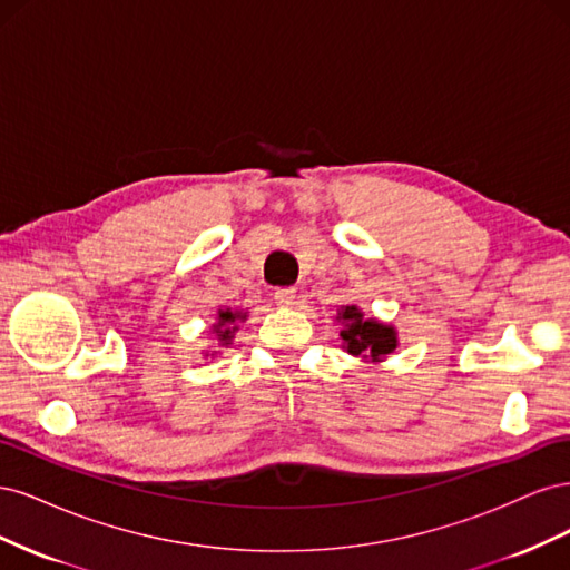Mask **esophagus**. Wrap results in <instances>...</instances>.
Segmentation results:
<instances>
[{
	"label": "esophagus",
	"instance_id": "obj_1",
	"mask_svg": "<svg viewBox=\"0 0 570 570\" xmlns=\"http://www.w3.org/2000/svg\"><path fill=\"white\" fill-rule=\"evenodd\" d=\"M295 287H278L275 289V302H278V306H292L295 304V299H297V295H295Z\"/></svg>",
	"mask_w": 570,
	"mask_h": 570
}]
</instances>
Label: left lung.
Returning <instances> with one entry per match:
<instances>
[{
    "label": "left lung",
    "mask_w": 570,
    "mask_h": 570,
    "mask_svg": "<svg viewBox=\"0 0 570 570\" xmlns=\"http://www.w3.org/2000/svg\"><path fill=\"white\" fill-rule=\"evenodd\" d=\"M342 323V347L352 356L383 361L390 352L396 350V331L375 318H364L358 306H342L337 314Z\"/></svg>",
    "instance_id": "1"
}]
</instances>
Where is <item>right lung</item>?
Masks as SVG:
<instances>
[{
    "label": "right lung",
    "mask_w": 570,
    "mask_h": 570,
    "mask_svg": "<svg viewBox=\"0 0 570 570\" xmlns=\"http://www.w3.org/2000/svg\"><path fill=\"white\" fill-rule=\"evenodd\" d=\"M247 312H233V308H226V312H218V321L214 323V333L216 340L223 344V347H228L233 344V337L237 333V321H245Z\"/></svg>",
    "instance_id": "1"
}]
</instances>
